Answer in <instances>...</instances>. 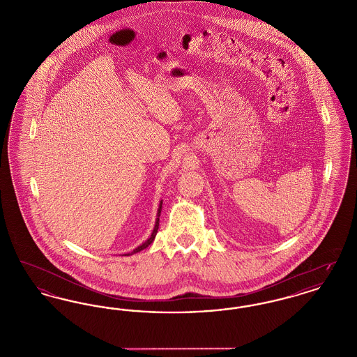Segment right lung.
I'll use <instances>...</instances> for the list:
<instances>
[{
  "label": "right lung",
  "instance_id": "1",
  "mask_svg": "<svg viewBox=\"0 0 357 357\" xmlns=\"http://www.w3.org/2000/svg\"><path fill=\"white\" fill-rule=\"evenodd\" d=\"M162 201H160V204H159V208H158V218H156V221H155V226H153V233H151V237L149 238L146 242H143L140 246H137L136 249H134L131 253H127V255H132L137 253V252H140V250H143V249H146L149 245H151L153 243V239H155V236H156V233H158V229H159V217H160V210H162Z\"/></svg>",
  "mask_w": 357,
  "mask_h": 357
}]
</instances>
